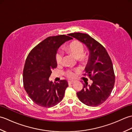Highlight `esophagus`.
<instances>
[{"label":"esophagus","instance_id":"1","mask_svg":"<svg viewBox=\"0 0 132 132\" xmlns=\"http://www.w3.org/2000/svg\"><path fill=\"white\" fill-rule=\"evenodd\" d=\"M74 82V80H69V81H68L69 84H72Z\"/></svg>","mask_w":132,"mask_h":132}]
</instances>
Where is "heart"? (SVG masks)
I'll list each match as a JSON object with an SVG mask.
<instances>
[{
    "instance_id": "obj_1",
    "label": "heart",
    "mask_w": 132,
    "mask_h": 132,
    "mask_svg": "<svg viewBox=\"0 0 132 132\" xmlns=\"http://www.w3.org/2000/svg\"><path fill=\"white\" fill-rule=\"evenodd\" d=\"M66 50L71 53L74 57L78 59V60L81 63L85 62L87 60V56L84 53L85 47L83 45L78 41H74L71 42L70 43L64 47ZM63 60V54L62 53L58 52L55 55V61L58 64H61L62 63ZM77 71H73L71 70L66 72V76L70 78H72L75 77V73Z\"/></svg>"
}]
</instances>
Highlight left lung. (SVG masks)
I'll use <instances>...</instances> for the list:
<instances>
[{
  "label": "left lung",
  "instance_id": "obj_1",
  "mask_svg": "<svg viewBox=\"0 0 132 132\" xmlns=\"http://www.w3.org/2000/svg\"><path fill=\"white\" fill-rule=\"evenodd\" d=\"M85 44L89 50L88 62L84 75L92 80L91 85L83 83V87L77 93L81 102L90 106L103 104L110 96L115 82L113 64L105 47L86 33L69 34Z\"/></svg>",
  "mask_w": 132,
  "mask_h": 132
}]
</instances>
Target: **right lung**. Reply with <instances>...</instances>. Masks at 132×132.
<instances>
[{
  "instance_id": "right-lung-1",
  "label": "right lung",
  "mask_w": 132,
  "mask_h": 132,
  "mask_svg": "<svg viewBox=\"0 0 132 132\" xmlns=\"http://www.w3.org/2000/svg\"><path fill=\"white\" fill-rule=\"evenodd\" d=\"M71 38L64 35L48 37L28 55L23 69V85L29 97L37 105L50 108L63 99L68 82L61 80L54 83L49 78L57 67L55 55L58 47Z\"/></svg>"
}]
</instances>
